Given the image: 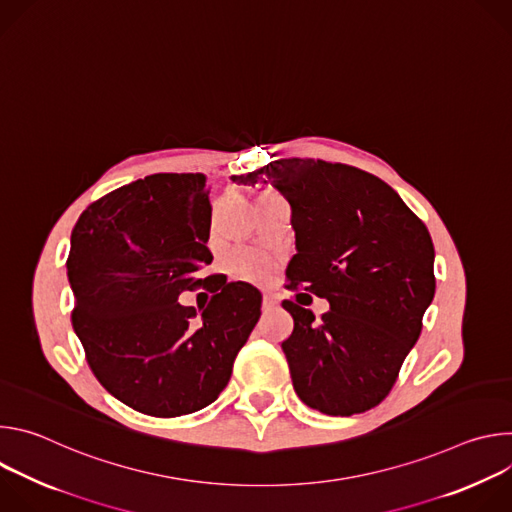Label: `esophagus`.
<instances>
[{
	"label": "esophagus",
	"instance_id": "esophagus-1",
	"mask_svg": "<svg viewBox=\"0 0 512 512\" xmlns=\"http://www.w3.org/2000/svg\"><path fill=\"white\" fill-rule=\"evenodd\" d=\"M261 310L267 314V312H271V310H275V302L271 300V298H263V304H261Z\"/></svg>",
	"mask_w": 512,
	"mask_h": 512
}]
</instances>
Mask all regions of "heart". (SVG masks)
<instances>
[{"label":"heart","instance_id":"heart-1","mask_svg":"<svg viewBox=\"0 0 512 512\" xmlns=\"http://www.w3.org/2000/svg\"><path fill=\"white\" fill-rule=\"evenodd\" d=\"M269 196V194H263ZM229 271L237 277V279H247V281H257L267 273V261L251 251V249H237L231 257H229Z\"/></svg>","mask_w":512,"mask_h":512}]
</instances>
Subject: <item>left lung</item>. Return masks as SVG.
I'll return each instance as SVG.
<instances>
[{"label":"left lung","instance_id":"8db88e82","mask_svg":"<svg viewBox=\"0 0 512 512\" xmlns=\"http://www.w3.org/2000/svg\"><path fill=\"white\" fill-rule=\"evenodd\" d=\"M231 180H263L283 194L298 249L287 287L306 283L330 304L320 320L281 304L294 318L281 348L298 397L326 415L373 409L393 389L435 294L427 227L389 184L344 164L287 158Z\"/></svg>","mask_w":512,"mask_h":512}]
</instances>
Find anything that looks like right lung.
<instances>
[{"mask_svg":"<svg viewBox=\"0 0 512 512\" xmlns=\"http://www.w3.org/2000/svg\"><path fill=\"white\" fill-rule=\"evenodd\" d=\"M210 214L204 174H152L89 204L72 229V328L99 383L139 413L178 417L216 401L261 316L257 287L204 275ZM198 286L209 306L182 307Z\"/></svg>","mask_w":512,"mask_h":512,"instance_id":"right-lung-1","label":"right lung"}]
</instances>
